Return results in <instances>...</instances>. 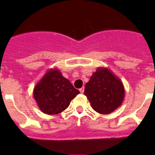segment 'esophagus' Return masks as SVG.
<instances>
[{"instance_id":"esophagus-1","label":"esophagus","mask_w":155,"mask_h":155,"mask_svg":"<svg viewBox=\"0 0 155 155\" xmlns=\"http://www.w3.org/2000/svg\"><path fill=\"white\" fill-rule=\"evenodd\" d=\"M84 87H82L81 88H80V92L81 93H84Z\"/></svg>"}]
</instances>
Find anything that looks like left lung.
Here are the masks:
<instances>
[{"label":"left lung","instance_id":"left-lung-1","mask_svg":"<svg viewBox=\"0 0 155 155\" xmlns=\"http://www.w3.org/2000/svg\"><path fill=\"white\" fill-rule=\"evenodd\" d=\"M124 87L121 81L107 68H98L85 84L84 95L91 107L101 114H109L122 104Z\"/></svg>","mask_w":155,"mask_h":155}]
</instances>
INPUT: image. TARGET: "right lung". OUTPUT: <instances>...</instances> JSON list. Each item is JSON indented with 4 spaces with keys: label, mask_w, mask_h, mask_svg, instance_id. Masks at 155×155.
<instances>
[{
    "label": "right lung",
    "mask_w": 155,
    "mask_h": 155,
    "mask_svg": "<svg viewBox=\"0 0 155 155\" xmlns=\"http://www.w3.org/2000/svg\"><path fill=\"white\" fill-rule=\"evenodd\" d=\"M80 91L58 70H50L34 88V98L42 113H61Z\"/></svg>",
    "instance_id": "obj_1"
}]
</instances>
